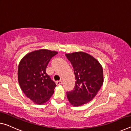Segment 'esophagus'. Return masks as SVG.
<instances>
[{
  "label": "esophagus",
  "instance_id": "esophagus-1",
  "mask_svg": "<svg viewBox=\"0 0 131 131\" xmlns=\"http://www.w3.org/2000/svg\"><path fill=\"white\" fill-rule=\"evenodd\" d=\"M62 82L61 80L57 81V82H56V84H57V85H61L62 84Z\"/></svg>",
  "mask_w": 131,
  "mask_h": 131
}]
</instances>
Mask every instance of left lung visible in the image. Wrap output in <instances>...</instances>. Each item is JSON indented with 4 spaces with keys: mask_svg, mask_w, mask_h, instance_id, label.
Segmentation results:
<instances>
[{
    "mask_svg": "<svg viewBox=\"0 0 131 131\" xmlns=\"http://www.w3.org/2000/svg\"><path fill=\"white\" fill-rule=\"evenodd\" d=\"M73 68L76 83L73 90L66 92L73 106H80L92 100L103 83V70L100 63L83 52L65 54Z\"/></svg>",
    "mask_w": 131,
    "mask_h": 131,
    "instance_id": "obj_1",
    "label": "left lung"
}]
</instances>
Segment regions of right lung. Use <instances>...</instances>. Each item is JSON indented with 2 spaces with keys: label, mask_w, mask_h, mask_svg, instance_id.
<instances>
[{
  "label": "right lung",
  "mask_w": 131,
  "mask_h": 131,
  "mask_svg": "<svg viewBox=\"0 0 131 131\" xmlns=\"http://www.w3.org/2000/svg\"><path fill=\"white\" fill-rule=\"evenodd\" d=\"M57 51L40 49L28 53L20 62L18 80L21 90L28 98L38 104L47 102L57 86L46 73L48 64Z\"/></svg>",
  "instance_id": "1"
}]
</instances>
